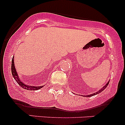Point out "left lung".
Returning a JSON list of instances; mask_svg holds the SVG:
<instances>
[{
    "mask_svg": "<svg viewBox=\"0 0 125 125\" xmlns=\"http://www.w3.org/2000/svg\"><path fill=\"white\" fill-rule=\"evenodd\" d=\"M109 81L108 82H107V83L106 84H105V85L104 86H103V87H102L101 89H100V90H99L97 92H96V93H94V94H89V95H86V96H86V97H90V96H94V95H96V94H99V93H100V92H102L103 91V90H104L106 88V87L107 86V85H108L109 84Z\"/></svg>",
    "mask_w": 125,
    "mask_h": 125,
    "instance_id": "left-lung-1",
    "label": "left lung"
}]
</instances>
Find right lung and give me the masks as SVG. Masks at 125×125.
<instances>
[{"instance_id":"obj_1","label":"right lung","mask_w":125,"mask_h":125,"mask_svg":"<svg viewBox=\"0 0 125 125\" xmlns=\"http://www.w3.org/2000/svg\"><path fill=\"white\" fill-rule=\"evenodd\" d=\"M11 71H12V76L13 77H14V79H15V80L21 87H23V88L25 89H27V90H36L40 89H41L42 87H43V86H34L28 85V84H26V83H25L23 82V81H21V80L20 79L15 66V63H14V56L13 57L12 60Z\"/></svg>"}]
</instances>
